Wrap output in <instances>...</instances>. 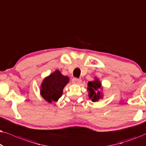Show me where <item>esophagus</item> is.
Listing matches in <instances>:
<instances>
[{"label": "esophagus", "instance_id": "1", "mask_svg": "<svg viewBox=\"0 0 146 146\" xmlns=\"http://www.w3.org/2000/svg\"><path fill=\"white\" fill-rule=\"evenodd\" d=\"M81 79L78 78H73L72 79V82H73V83H74V84H79L81 83Z\"/></svg>", "mask_w": 146, "mask_h": 146}]
</instances>
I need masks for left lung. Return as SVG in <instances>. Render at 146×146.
I'll return each instance as SVG.
<instances>
[{"mask_svg": "<svg viewBox=\"0 0 146 146\" xmlns=\"http://www.w3.org/2000/svg\"><path fill=\"white\" fill-rule=\"evenodd\" d=\"M87 90L89 91V99L93 102H98L100 99L103 98L102 92L99 90V89H102V83L98 78H95L94 81H89L87 83Z\"/></svg>", "mask_w": 146, "mask_h": 146, "instance_id": "8db88e82", "label": "left lung"}]
</instances>
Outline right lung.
Instances as JSON below:
<instances>
[{
	"label": "right lung",
	"mask_w": 146,
	"mask_h": 146,
	"mask_svg": "<svg viewBox=\"0 0 146 146\" xmlns=\"http://www.w3.org/2000/svg\"><path fill=\"white\" fill-rule=\"evenodd\" d=\"M69 78L56 70L45 77L40 85V95L46 102H57L63 94V88L69 83Z\"/></svg>",
	"instance_id": "1"
}]
</instances>
